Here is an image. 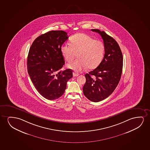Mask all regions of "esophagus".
Returning a JSON list of instances; mask_svg holds the SVG:
<instances>
[{"instance_id": "obj_1", "label": "esophagus", "mask_w": 150, "mask_h": 150, "mask_svg": "<svg viewBox=\"0 0 150 150\" xmlns=\"http://www.w3.org/2000/svg\"><path fill=\"white\" fill-rule=\"evenodd\" d=\"M73 74V76H74V77H76V76H78L79 75V74L75 73V72H74Z\"/></svg>"}]
</instances>
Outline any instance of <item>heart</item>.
<instances>
[{"mask_svg": "<svg viewBox=\"0 0 150 150\" xmlns=\"http://www.w3.org/2000/svg\"><path fill=\"white\" fill-rule=\"evenodd\" d=\"M71 44L64 43L61 52L64 59L72 62L77 53L78 59L68 64V68L75 72L82 71L86 68L93 69L100 64L105 54V45L102 41L95 40L84 33H78L70 38Z\"/></svg>", "mask_w": 150, "mask_h": 150, "instance_id": "b5f03b06", "label": "heart"}]
</instances>
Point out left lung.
I'll return each mask as SVG.
<instances>
[{
    "label": "left lung",
    "mask_w": 150,
    "mask_h": 150,
    "mask_svg": "<svg viewBox=\"0 0 150 150\" xmlns=\"http://www.w3.org/2000/svg\"><path fill=\"white\" fill-rule=\"evenodd\" d=\"M91 30L101 35L105 53L99 65L85 75L86 82L83 87V92L88 100L97 103L107 98L117 87L122 74L123 56L118 44L113 38L104 31L98 29Z\"/></svg>",
    "instance_id": "8db88e82"
}]
</instances>
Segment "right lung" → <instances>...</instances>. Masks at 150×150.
Instances as JSON below:
<instances>
[{"mask_svg":"<svg viewBox=\"0 0 150 150\" xmlns=\"http://www.w3.org/2000/svg\"><path fill=\"white\" fill-rule=\"evenodd\" d=\"M68 38L64 31H49L36 38L29 50V76L38 92L49 100L62 96L73 77L71 69L60 70L64 64L61 47Z\"/></svg>","mask_w":150,"mask_h":150,"instance_id":"add662e5","label":"right lung"}]
</instances>
